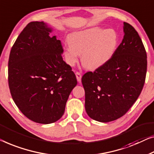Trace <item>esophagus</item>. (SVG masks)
<instances>
[{
    "label": "esophagus",
    "instance_id": "obj_1",
    "mask_svg": "<svg viewBox=\"0 0 154 154\" xmlns=\"http://www.w3.org/2000/svg\"><path fill=\"white\" fill-rule=\"evenodd\" d=\"M75 75H76V77H77V81L79 82H81V79H82V75L81 73L79 72H77L75 73Z\"/></svg>",
    "mask_w": 154,
    "mask_h": 154
}]
</instances>
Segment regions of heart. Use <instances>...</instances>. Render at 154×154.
<instances>
[{"label": "heart", "instance_id": "heart-1", "mask_svg": "<svg viewBox=\"0 0 154 154\" xmlns=\"http://www.w3.org/2000/svg\"><path fill=\"white\" fill-rule=\"evenodd\" d=\"M68 45L64 48L63 57L66 63L74 66L79 54L83 66L95 70L111 60L120 43V36L113 29L92 27L74 32L68 36Z\"/></svg>", "mask_w": 154, "mask_h": 154}]
</instances>
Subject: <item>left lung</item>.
<instances>
[{
	"mask_svg": "<svg viewBox=\"0 0 154 154\" xmlns=\"http://www.w3.org/2000/svg\"><path fill=\"white\" fill-rule=\"evenodd\" d=\"M124 38L109 63L83 75L85 109L100 122L121 118L139 97L145 82L146 52L134 27L124 22Z\"/></svg>",
	"mask_w": 154,
	"mask_h": 154,
	"instance_id": "obj_1",
	"label": "left lung"
}]
</instances>
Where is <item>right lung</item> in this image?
<instances>
[{
  "instance_id": "1",
  "label": "right lung",
  "mask_w": 154,
  "mask_h": 154,
  "mask_svg": "<svg viewBox=\"0 0 154 154\" xmlns=\"http://www.w3.org/2000/svg\"><path fill=\"white\" fill-rule=\"evenodd\" d=\"M43 21H33L23 29L11 48L8 83L14 102L24 116L40 124L59 120L77 84L63 60L60 40L51 36Z\"/></svg>"
}]
</instances>
